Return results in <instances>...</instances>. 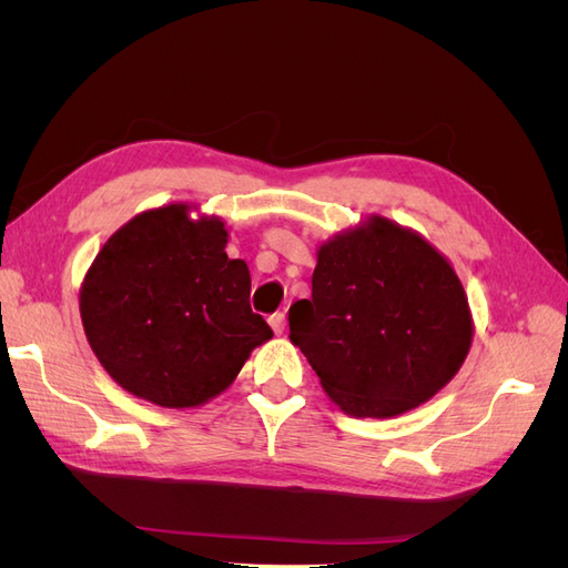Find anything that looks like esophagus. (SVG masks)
Returning <instances> with one entry per match:
<instances>
[{"label": "esophagus", "mask_w": 568, "mask_h": 568, "mask_svg": "<svg viewBox=\"0 0 568 568\" xmlns=\"http://www.w3.org/2000/svg\"><path fill=\"white\" fill-rule=\"evenodd\" d=\"M270 326H272V332L274 334H284V326H286V317H284V313H274V315H270Z\"/></svg>", "instance_id": "34e87169"}]
</instances>
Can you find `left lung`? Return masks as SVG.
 <instances>
[{
    "instance_id": "left-lung-1",
    "label": "left lung",
    "mask_w": 568,
    "mask_h": 568,
    "mask_svg": "<svg viewBox=\"0 0 568 568\" xmlns=\"http://www.w3.org/2000/svg\"><path fill=\"white\" fill-rule=\"evenodd\" d=\"M288 329L346 415L386 419L453 379L474 322L445 255L417 232L372 215L320 246L313 298L288 307Z\"/></svg>"
}]
</instances>
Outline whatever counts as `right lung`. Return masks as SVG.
I'll list each match as a JSON object with an SVG mask.
<instances>
[{"instance_id": "obj_1", "label": "right lung", "mask_w": 568, "mask_h": 568, "mask_svg": "<svg viewBox=\"0 0 568 568\" xmlns=\"http://www.w3.org/2000/svg\"><path fill=\"white\" fill-rule=\"evenodd\" d=\"M217 217L186 203L134 215L97 253L80 317L115 384L161 407H196L225 390L272 338L251 311V274L225 253Z\"/></svg>"}]
</instances>
